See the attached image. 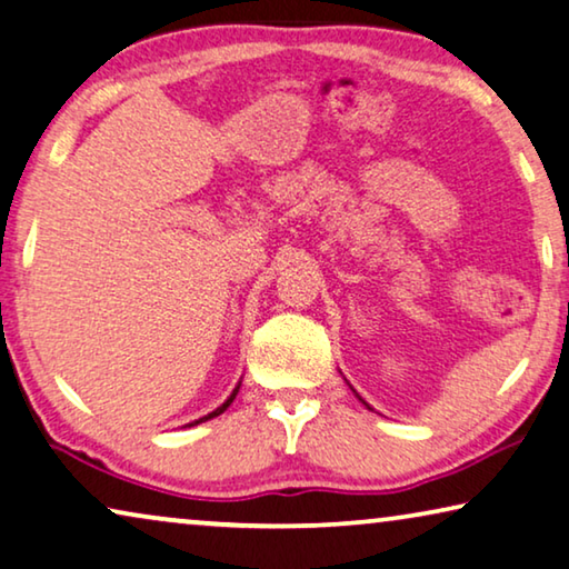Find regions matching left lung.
I'll return each mask as SVG.
<instances>
[{
	"instance_id": "8db88e82",
	"label": "left lung",
	"mask_w": 569,
	"mask_h": 569,
	"mask_svg": "<svg viewBox=\"0 0 569 569\" xmlns=\"http://www.w3.org/2000/svg\"><path fill=\"white\" fill-rule=\"evenodd\" d=\"M352 393H355V388H352ZM355 396H358V393H355ZM360 398V396H358ZM360 401H362V398H360ZM362 403H366V401H362ZM368 406V403H366ZM368 409H370V406H368Z\"/></svg>"
}]
</instances>
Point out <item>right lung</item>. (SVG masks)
I'll list each match as a JSON object with an SVG mask.
<instances>
[{
	"instance_id": "right-lung-1",
	"label": "right lung",
	"mask_w": 569,
	"mask_h": 569,
	"mask_svg": "<svg viewBox=\"0 0 569 569\" xmlns=\"http://www.w3.org/2000/svg\"><path fill=\"white\" fill-rule=\"evenodd\" d=\"M240 386H242V380H240V383H237V386H234V391L230 393V398H227V401H224L222 406H217V409H214V411H211V413H207V417H201V419H197V421H191V423H189V427H197V423H201V421H209V419H214V417H219V413H224L227 409H230V403L234 401V396H237V391H240Z\"/></svg>"
}]
</instances>
